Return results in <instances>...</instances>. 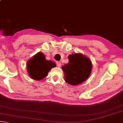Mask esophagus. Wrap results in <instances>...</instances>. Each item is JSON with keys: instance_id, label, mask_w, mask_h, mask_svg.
I'll list each match as a JSON object with an SVG mask.
<instances>
[{"instance_id": "obj_1", "label": "esophagus", "mask_w": 123, "mask_h": 123, "mask_svg": "<svg viewBox=\"0 0 123 123\" xmlns=\"http://www.w3.org/2000/svg\"><path fill=\"white\" fill-rule=\"evenodd\" d=\"M56 63L57 66L59 67H60L61 66V63L59 61H56Z\"/></svg>"}]
</instances>
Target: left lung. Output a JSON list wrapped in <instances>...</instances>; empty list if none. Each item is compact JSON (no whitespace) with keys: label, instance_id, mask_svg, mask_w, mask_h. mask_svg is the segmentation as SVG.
Wrapping results in <instances>:
<instances>
[{"label":"left lung","instance_id":"8db88e82","mask_svg":"<svg viewBox=\"0 0 123 123\" xmlns=\"http://www.w3.org/2000/svg\"><path fill=\"white\" fill-rule=\"evenodd\" d=\"M68 60V63L62 67L66 81L74 86L86 81L92 69L91 60L80 53L69 55Z\"/></svg>","mask_w":123,"mask_h":123}]
</instances>
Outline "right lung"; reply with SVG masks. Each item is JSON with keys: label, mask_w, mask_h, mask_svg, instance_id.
<instances>
[{"label": "right lung", "mask_w": 123, "mask_h": 123, "mask_svg": "<svg viewBox=\"0 0 123 123\" xmlns=\"http://www.w3.org/2000/svg\"><path fill=\"white\" fill-rule=\"evenodd\" d=\"M56 67L51 61H48L41 52L37 53L27 62V70L31 78L35 80H42L46 76L49 70Z\"/></svg>", "instance_id": "right-lung-1"}]
</instances>
